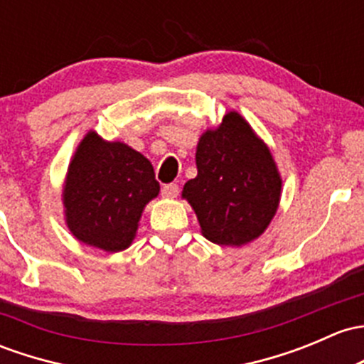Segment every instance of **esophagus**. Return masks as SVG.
<instances>
[{"label": "esophagus", "instance_id": "34e87169", "mask_svg": "<svg viewBox=\"0 0 364 364\" xmlns=\"http://www.w3.org/2000/svg\"><path fill=\"white\" fill-rule=\"evenodd\" d=\"M179 193V186L176 183H169V185L162 186V195L166 198H176Z\"/></svg>", "mask_w": 364, "mask_h": 364}]
</instances>
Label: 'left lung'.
<instances>
[{
  "instance_id": "left-lung-1",
  "label": "left lung",
  "mask_w": 364,
  "mask_h": 364,
  "mask_svg": "<svg viewBox=\"0 0 364 364\" xmlns=\"http://www.w3.org/2000/svg\"><path fill=\"white\" fill-rule=\"evenodd\" d=\"M197 178L185 183L202 233L220 246L258 239L281 200V176L272 153L239 113L223 117L200 136L195 153Z\"/></svg>"
}]
</instances>
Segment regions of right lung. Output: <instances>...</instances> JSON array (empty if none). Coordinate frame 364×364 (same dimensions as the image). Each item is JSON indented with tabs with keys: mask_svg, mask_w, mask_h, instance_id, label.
<instances>
[{
	"mask_svg": "<svg viewBox=\"0 0 364 364\" xmlns=\"http://www.w3.org/2000/svg\"><path fill=\"white\" fill-rule=\"evenodd\" d=\"M159 192L146 156L90 131L68 167L63 192L68 228L83 244L124 251L136 237L144 205Z\"/></svg>",
	"mask_w": 364,
	"mask_h": 364,
	"instance_id": "obj_1",
	"label": "right lung"
}]
</instances>
